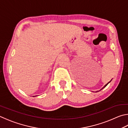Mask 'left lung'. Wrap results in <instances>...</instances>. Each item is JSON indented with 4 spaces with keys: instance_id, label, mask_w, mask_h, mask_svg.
<instances>
[{
    "instance_id": "8db88e82",
    "label": "left lung",
    "mask_w": 128,
    "mask_h": 128,
    "mask_svg": "<svg viewBox=\"0 0 128 128\" xmlns=\"http://www.w3.org/2000/svg\"><path fill=\"white\" fill-rule=\"evenodd\" d=\"M111 80H111L110 81V82H108V83H107V84H105V85H104V87H103L102 88H101V89L100 90H102V89H103V88H104V87H106V86H107V85H108V83H110V82H111ZM98 92V90H97V91H96V92Z\"/></svg>"
}]
</instances>
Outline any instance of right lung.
<instances>
[{
	"instance_id": "right-lung-1",
	"label": "right lung",
	"mask_w": 128,
	"mask_h": 128,
	"mask_svg": "<svg viewBox=\"0 0 128 128\" xmlns=\"http://www.w3.org/2000/svg\"><path fill=\"white\" fill-rule=\"evenodd\" d=\"M36 96H33V97H36Z\"/></svg>"
}]
</instances>
